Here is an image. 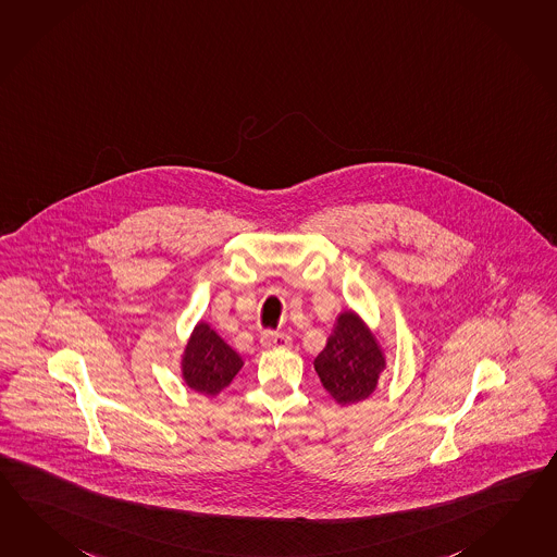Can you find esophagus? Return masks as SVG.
Returning <instances> with one entry per match:
<instances>
[{
  "label": "esophagus",
  "mask_w": 557,
  "mask_h": 557,
  "mask_svg": "<svg viewBox=\"0 0 557 557\" xmlns=\"http://www.w3.org/2000/svg\"><path fill=\"white\" fill-rule=\"evenodd\" d=\"M261 346L268 347V349L292 347V337L284 332H268V334L261 335Z\"/></svg>",
  "instance_id": "esophagus-1"
}]
</instances>
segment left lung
Wrapping results in <instances>:
<instances>
[{"instance_id": "1", "label": "left lung", "mask_w": 557, "mask_h": 557, "mask_svg": "<svg viewBox=\"0 0 557 557\" xmlns=\"http://www.w3.org/2000/svg\"><path fill=\"white\" fill-rule=\"evenodd\" d=\"M384 347L354 309L337 315L327 346L313 361L325 392L342 408L370 399L385 370Z\"/></svg>"}]
</instances>
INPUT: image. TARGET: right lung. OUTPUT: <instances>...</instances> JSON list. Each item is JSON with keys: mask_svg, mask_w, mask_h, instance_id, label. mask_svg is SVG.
I'll use <instances>...</instances> for the list:
<instances>
[{"mask_svg": "<svg viewBox=\"0 0 557 557\" xmlns=\"http://www.w3.org/2000/svg\"><path fill=\"white\" fill-rule=\"evenodd\" d=\"M242 368L244 358L223 342L210 323L199 320L180 361L184 384L196 394L215 397L232 384Z\"/></svg>", "mask_w": 557, "mask_h": 557, "instance_id": "1", "label": "right lung"}]
</instances>
